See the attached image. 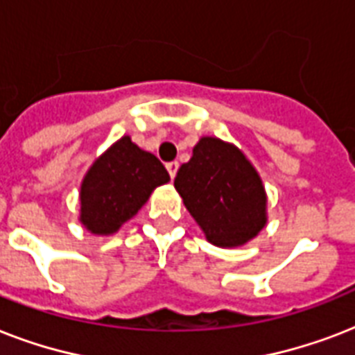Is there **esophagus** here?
<instances>
[{"mask_svg":"<svg viewBox=\"0 0 355 355\" xmlns=\"http://www.w3.org/2000/svg\"><path fill=\"white\" fill-rule=\"evenodd\" d=\"M167 171H169V177L175 178V175H177L178 171V162H169V164H166Z\"/></svg>","mask_w":355,"mask_h":355,"instance_id":"esophagus-1","label":"esophagus"}]
</instances>
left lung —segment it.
<instances>
[{
  "mask_svg": "<svg viewBox=\"0 0 355 355\" xmlns=\"http://www.w3.org/2000/svg\"><path fill=\"white\" fill-rule=\"evenodd\" d=\"M195 223L211 245H247L267 225V193L259 173L234 144L202 136L175 177Z\"/></svg>",
  "mask_w": 355,
  "mask_h": 355,
  "instance_id": "8db88e82",
  "label": "left lung"
}]
</instances>
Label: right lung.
Returning a JSON list of instances; mask_svg holds the SVG:
<instances>
[{
	"label": "right lung",
	"instance_id": "1",
	"mask_svg": "<svg viewBox=\"0 0 355 355\" xmlns=\"http://www.w3.org/2000/svg\"><path fill=\"white\" fill-rule=\"evenodd\" d=\"M167 182L169 173L162 162L130 136H121L96 158L80 182V225L94 236H112Z\"/></svg>",
	"mask_w": 355,
	"mask_h": 355
}]
</instances>
